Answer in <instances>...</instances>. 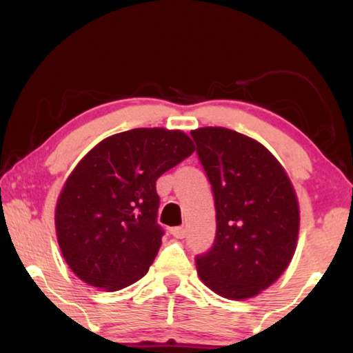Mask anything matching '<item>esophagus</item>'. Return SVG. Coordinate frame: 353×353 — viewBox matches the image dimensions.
I'll list each match as a JSON object with an SVG mask.
<instances>
[{"label": "esophagus", "instance_id": "esophagus-1", "mask_svg": "<svg viewBox=\"0 0 353 353\" xmlns=\"http://www.w3.org/2000/svg\"><path fill=\"white\" fill-rule=\"evenodd\" d=\"M170 233L175 238H184L186 236V229H184V227H173Z\"/></svg>", "mask_w": 353, "mask_h": 353}]
</instances>
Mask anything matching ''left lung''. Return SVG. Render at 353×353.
<instances>
[{
    "instance_id": "left-lung-1",
    "label": "left lung",
    "mask_w": 353,
    "mask_h": 353,
    "mask_svg": "<svg viewBox=\"0 0 353 353\" xmlns=\"http://www.w3.org/2000/svg\"><path fill=\"white\" fill-rule=\"evenodd\" d=\"M216 208V236L195 257L200 279L230 300L259 295L294 257L300 210L283 165L262 143L225 128L191 132Z\"/></svg>"
}]
</instances>
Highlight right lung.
<instances>
[{
    "label": "right lung",
    "mask_w": 353,
    "mask_h": 353,
    "mask_svg": "<svg viewBox=\"0 0 353 353\" xmlns=\"http://www.w3.org/2000/svg\"><path fill=\"white\" fill-rule=\"evenodd\" d=\"M194 153L181 131L140 128L97 143L70 173L55 210L58 245L83 283L120 290L158 256V178Z\"/></svg>",
    "instance_id": "add662e5"
}]
</instances>
